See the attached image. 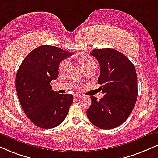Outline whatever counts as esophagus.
I'll use <instances>...</instances> for the list:
<instances>
[{"mask_svg":"<svg viewBox=\"0 0 158 158\" xmlns=\"http://www.w3.org/2000/svg\"><path fill=\"white\" fill-rule=\"evenodd\" d=\"M81 95H80V94H74V97H76V98H79V97H81Z\"/></svg>","mask_w":158,"mask_h":158,"instance_id":"esophagus-1","label":"esophagus"}]
</instances>
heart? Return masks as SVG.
Returning <instances> with one entry per match:
<instances>
[{"label": "heart", "instance_id": "obj_1", "mask_svg": "<svg viewBox=\"0 0 158 158\" xmlns=\"http://www.w3.org/2000/svg\"><path fill=\"white\" fill-rule=\"evenodd\" d=\"M79 63L81 65V66L86 71L89 69H95V62L94 60L88 56H84L79 59ZM69 66V60H63L60 62L59 64V71L60 72H65L68 68Z\"/></svg>", "mask_w": 158, "mask_h": 158}]
</instances>
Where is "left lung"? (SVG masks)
<instances>
[{
	"mask_svg": "<svg viewBox=\"0 0 158 158\" xmlns=\"http://www.w3.org/2000/svg\"><path fill=\"white\" fill-rule=\"evenodd\" d=\"M98 61V83L104 93L102 98L90 97L87 111L89 120L101 129H113L128 118L138 96L134 65L125 55L113 49H94L90 53Z\"/></svg>",
	"mask_w": 158,
	"mask_h": 158,
	"instance_id": "left-lung-1",
	"label": "left lung"
}]
</instances>
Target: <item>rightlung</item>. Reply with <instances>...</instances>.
I'll use <instances>...</instances> for the list:
<instances>
[{"label":"right lung","instance_id":"1","mask_svg":"<svg viewBox=\"0 0 158 158\" xmlns=\"http://www.w3.org/2000/svg\"><path fill=\"white\" fill-rule=\"evenodd\" d=\"M72 54L59 47L43 45L31 52L16 75V89L24 112L36 126L57 127L65 119L73 96L52 89L60 63Z\"/></svg>","mask_w":158,"mask_h":158}]
</instances>
